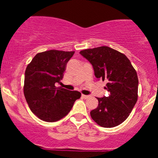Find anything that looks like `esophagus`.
<instances>
[{"mask_svg":"<svg viewBox=\"0 0 158 158\" xmlns=\"http://www.w3.org/2000/svg\"><path fill=\"white\" fill-rule=\"evenodd\" d=\"M81 97L82 98H84V99H88V98L90 97L89 95H85V94H81Z\"/></svg>","mask_w":158,"mask_h":158,"instance_id":"esophagus-1","label":"esophagus"}]
</instances>
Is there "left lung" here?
<instances>
[{"label":"left lung","instance_id":"8db88e82","mask_svg":"<svg viewBox=\"0 0 158 158\" xmlns=\"http://www.w3.org/2000/svg\"><path fill=\"white\" fill-rule=\"evenodd\" d=\"M80 54L93 66L97 79L107 81L108 97L98 99V107L90 111L99 126L112 128L128 118L137 101L138 78L131 61L117 50L107 46L81 50Z\"/></svg>","mask_w":158,"mask_h":158}]
</instances>
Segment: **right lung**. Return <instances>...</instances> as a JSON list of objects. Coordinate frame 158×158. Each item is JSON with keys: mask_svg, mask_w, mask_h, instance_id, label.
Listing matches in <instances>:
<instances>
[{"mask_svg": "<svg viewBox=\"0 0 158 158\" xmlns=\"http://www.w3.org/2000/svg\"><path fill=\"white\" fill-rule=\"evenodd\" d=\"M74 51L51 50L35 56L25 70L23 94L30 110L41 120L56 122L65 117L81 93L56 88Z\"/></svg>", "mask_w": 158, "mask_h": 158, "instance_id": "obj_1", "label": "right lung"}]
</instances>
